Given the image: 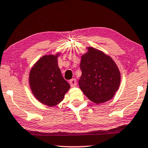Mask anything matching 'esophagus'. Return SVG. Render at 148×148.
Listing matches in <instances>:
<instances>
[{
  "label": "esophagus",
  "mask_w": 148,
  "mask_h": 148,
  "mask_svg": "<svg viewBox=\"0 0 148 148\" xmlns=\"http://www.w3.org/2000/svg\"><path fill=\"white\" fill-rule=\"evenodd\" d=\"M70 86H71L72 87L76 86V84H77L76 79L73 78V79H72V80H70Z\"/></svg>",
  "instance_id": "obj_1"
}]
</instances>
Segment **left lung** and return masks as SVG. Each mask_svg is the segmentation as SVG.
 Wrapping results in <instances>:
<instances>
[{
  "label": "left lung",
  "instance_id": "left-lung-1",
  "mask_svg": "<svg viewBox=\"0 0 148 148\" xmlns=\"http://www.w3.org/2000/svg\"><path fill=\"white\" fill-rule=\"evenodd\" d=\"M81 57L82 75L79 86L93 103H105L114 97L121 82V74L109 56L92 47Z\"/></svg>",
  "mask_w": 148,
  "mask_h": 148
}]
</instances>
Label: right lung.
I'll list each match as a JSON object with an SVG mask.
<instances>
[{
    "instance_id": "add662e5",
    "label": "right lung",
    "mask_w": 148,
    "mask_h": 148,
    "mask_svg": "<svg viewBox=\"0 0 148 148\" xmlns=\"http://www.w3.org/2000/svg\"><path fill=\"white\" fill-rule=\"evenodd\" d=\"M56 55H45L35 63L29 73V86L33 95L43 105L53 107L64 99L70 86L58 67Z\"/></svg>"
}]
</instances>
